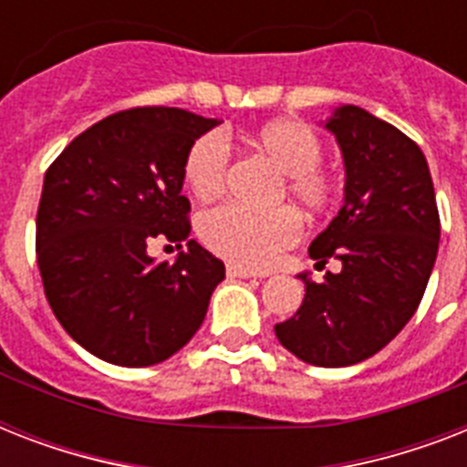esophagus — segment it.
<instances>
[{"mask_svg":"<svg viewBox=\"0 0 467 467\" xmlns=\"http://www.w3.org/2000/svg\"><path fill=\"white\" fill-rule=\"evenodd\" d=\"M227 276L230 278H252V276H256V274L249 269H242V266H237V264H227Z\"/></svg>","mask_w":467,"mask_h":467,"instance_id":"obj_1","label":"esophagus"}]
</instances>
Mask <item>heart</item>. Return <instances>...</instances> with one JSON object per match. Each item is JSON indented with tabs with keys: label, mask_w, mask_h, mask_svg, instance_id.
I'll list each match as a JSON object with an SVG mask.
<instances>
[{
	"label": "heart",
	"mask_w": 467,
	"mask_h": 467,
	"mask_svg": "<svg viewBox=\"0 0 467 467\" xmlns=\"http://www.w3.org/2000/svg\"><path fill=\"white\" fill-rule=\"evenodd\" d=\"M249 142L284 174L278 196H288L310 215H322L337 203L339 182L319 164L322 140L307 123L296 119L269 120L249 135ZM227 167L230 148L225 138L220 133H205L186 152L183 176L193 196L213 201L225 189ZM198 234L205 247L230 264L264 269L300 240L303 223L291 208L252 213L237 205H220L201 215Z\"/></svg>",
	"instance_id": "b5f03b06"
}]
</instances>
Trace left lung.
I'll list each match as a JSON object with an SVG mask.
<instances>
[{
    "mask_svg": "<svg viewBox=\"0 0 467 467\" xmlns=\"http://www.w3.org/2000/svg\"><path fill=\"white\" fill-rule=\"evenodd\" d=\"M347 169L339 215L310 244L317 269L337 259L322 284L307 274L303 306L276 325L300 361L339 368L366 361L410 322L434 269L441 220L424 152L390 123L358 106L327 120Z\"/></svg>",
    "mask_w": 467,
    "mask_h": 467,
    "instance_id": "8db88e82",
    "label": "left lung"
}]
</instances>
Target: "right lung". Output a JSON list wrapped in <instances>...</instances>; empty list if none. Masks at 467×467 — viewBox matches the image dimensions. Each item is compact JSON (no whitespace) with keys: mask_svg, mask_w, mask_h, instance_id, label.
<instances>
[{"mask_svg":"<svg viewBox=\"0 0 467 467\" xmlns=\"http://www.w3.org/2000/svg\"><path fill=\"white\" fill-rule=\"evenodd\" d=\"M220 120L138 106L77 135L47 167L36 256L65 332L116 366L176 354L203 325L225 264L189 239L183 161ZM152 239L187 243L174 265L147 256Z\"/></svg>","mask_w":467,"mask_h":467,"instance_id":"right-lung-1","label":"right lung"}]
</instances>
